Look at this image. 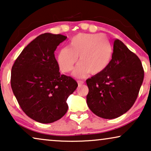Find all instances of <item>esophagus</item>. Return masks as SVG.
I'll return each mask as SVG.
<instances>
[{
  "mask_svg": "<svg viewBox=\"0 0 151 151\" xmlns=\"http://www.w3.org/2000/svg\"><path fill=\"white\" fill-rule=\"evenodd\" d=\"M77 82H78V85H79V86L82 85V84H84V82H83V81H82V80H78Z\"/></svg>",
  "mask_w": 151,
  "mask_h": 151,
  "instance_id": "34e87169",
  "label": "esophagus"
}]
</instances>
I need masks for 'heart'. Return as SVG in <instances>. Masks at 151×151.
<instances>
[{"instance_id": "obj_1", "label": "heart", "mask_w": 151, "mask_h": 151, "mask_svg": "<svg viewBox=\"0 0 151 151\" xmlns=\"http://www.w3.org/2000/svg\"><path fill=\"white\" fill-rule=\"evenodd\" d=\"M113 49L106 36L100 34H78L71 39L69 47L60 50L57 57L58 65L63 73L71 71L79 56L80 63L73 73L82 78L88 72L100 73L108 67L112 58Z\"/></svg>"}]
</instances>
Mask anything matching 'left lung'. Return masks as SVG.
I'll use <instances>...</instances> for the list:
<instances>
[{
    "label": "left lung",
    "mask_w": 151,
    "mask_h": 151,
    "mask_svg": "<svg viewBox=\"0 0 151 151\" xmlns=\"http://www.w3.org/2000/svg\"><path fill=\"white\" fill-rule=\"evenodd\" d=\"M141 61L118 39L113 43L111 63L104 71L86 80V103L97 116L117 118L131 108L143 82Z\"/></svg>",
    "instance_id": "8db88e82"
}]
</instances>
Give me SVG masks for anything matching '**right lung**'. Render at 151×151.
Returning a JSON list of instances; mask_svg holds the SVG:
<instances>
[{
    "mask_svg": "<svg viewBox=\"0 0 151 151\" xmlns=\"http://www.w3.org/2000/svg\"><path fill=\"white\" fill-rule=\"evenodd\" d=\"M67 37L45 33L32 41L12 68L11 86L20 106L34 120L52 123L68 110L67 100L78 87L73 78L61 75L54 52Z\"/></svg>",
    "mask_w": 151,
    "mask_h": 151,
    "instance_id": "1",
    "label": "right lung"
}]
</instances>
